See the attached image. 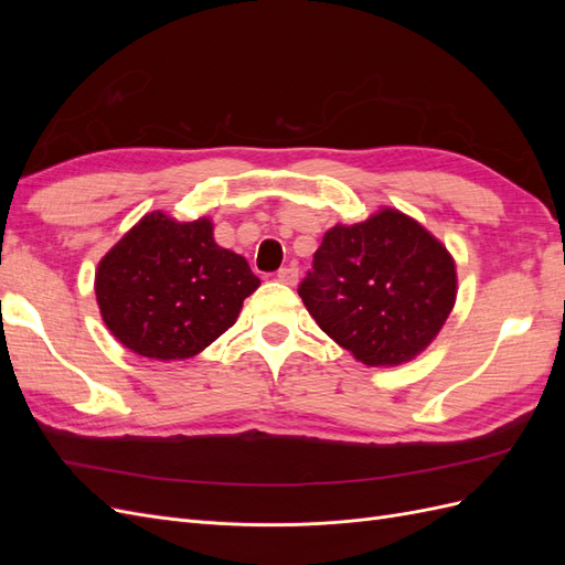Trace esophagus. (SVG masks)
I'll use <instances>...</instances> for the list:
<instances>
[{
    "label": "esophagus",
    "instance_id": "34e87169",
    "mask_svg": "<svg viewBox=\"0 0 565 565\" xmlns=\"http://www.w3.org/2000/svg\"><path fill=\"white\" fill-rule=\"evenodd\" d=\"M278 280L285 285H297L299 282V268L295 264H289L278 270Z\"/></svg>",
    "mask_w": 565,
    "mask_h": 565
}]
</instances>
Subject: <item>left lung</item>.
I'll use <instances>...</instances> for the list:
<instances>
[{
	"instance_id": "1",
	"label": "left lung",
	"mask_w": 565,
	"mask_h": 565,
	"mask_svg": "<svg viewBox=\"0 0 565 565\" xmlns=\"http://www.w3.org/2000/svg\"><path fill=\"white\" fill-rule=\"evenodd\" d=\"M320 330L370 367L409 363L446 324L457 299L452 254L419 221L382 207L337 224L299 285Z\"/></svg>"
}]
</instances>
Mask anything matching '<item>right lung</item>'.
Returning a JSON list of instances; mask_svg holds the SVG:
<instances>
[{
	"label": "right lung",
	"mask_w": 565,
	"mask_h": 565,
	"mask_svg": "<svg viewBox=\"0 0 565 565\" xmlns=\"http://www.w3.org/2000/svg\"><path fill=\"white\" fill-rule=\"evenodd\" d=\"M262 280L245 256L218 247L212 218L150 212L98 262L100 318L119 344L150 361H185L241 316Z\"/></svg>",
	"instance_id": "obj_1"
}]
</instances>
